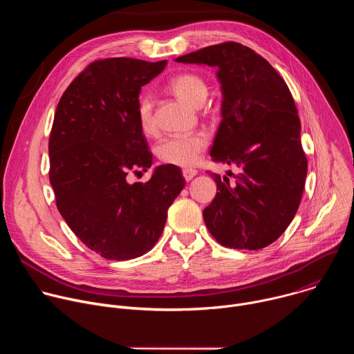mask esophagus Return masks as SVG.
I'll list each match as a JSON object with an SVG mask.
<instances>
[{"mask_svg":"<svg viewBox=\"0 0 354 354\" xmlns=\"http://www.w3.org/2000/svg\"><path fill=\"white\" fill-rule=\"evenodd\" d=\"M196 175H197V171H194V169H183V178L186 182L192 180Z\"/></svg>","mask_w":354,"mask_h":354,"instance_id":"1","label":"esophagus"}]
</instances>
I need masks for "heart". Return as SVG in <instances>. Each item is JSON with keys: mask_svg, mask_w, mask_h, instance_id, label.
<instances>
[{"mask_svg": "<svg viewBox=\"0 0 354 354\" xmlns=\"http://www.w3.org/2000/svg\"><path fill=\"white\" fill-rule=\"evenodd\" d=\"M171 91L183 102L192 108H200L205 104L207 96V84L200 75L179 74L169 82ZM137 122L141 131L147 136L157 131V124L153 115V104L149 97L144 96L137 105ZM209 144L205 133H194L186 136H171L164 138L157 145L158 158L169 165L190 168L193 167L200 154L203 153Z\"/></svg>", "mask_w": 354, "mask_h": 354, "instance_id": "b5f03b06", "label": "heart"}]
</instances>
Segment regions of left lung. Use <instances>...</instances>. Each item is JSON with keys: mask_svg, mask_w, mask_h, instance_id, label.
Wrapping results in <instances>:
<instances>
[{"mask_svg": "<svg viewBox=\"0 0 354 354\" xmlns=\"http://www.w3.org/2000/svg\"><path fill=\"white\" fill-rule=\"evenodd\" d=\"M175 60L218 68L223 119L210 156L241 168L234 182L209 172L218 192L203 210L205 223L223 246L262 249L292 221L307 178L292 95L268 60L236 41Z\"/></svg>", "mask_w": 354, "mask_h": 354, "instance_id": "8db88e82", "label": "left lung"}]
</instances>
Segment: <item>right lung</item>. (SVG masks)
I'll list each match as a JSON object with an SVG mask.
<instances>
[{"label":"right lung","mask_w":354,"mask_h":354,"mask_svg":"<svg viewBox=\"0 0 354 354\" xmlns=\"http://www.w3.org/2000/svg\"><path fill=\"white\" fill-rule=\"evenodd\" d=\"M165 66L167 60H96L68 85L55 113L48 178L57 209L82 243L109 261L153 249L185 187L180 169L169 164L144 183L127 182L130 172L153 164L137 105L141 86Z\"/></svg>","instance_id":"1"}]
</instances>
